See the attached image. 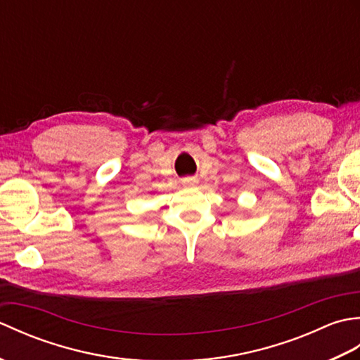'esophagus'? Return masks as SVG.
Returning <instances> with one entry per match:
<instances>
[{
    "instance_id": "obj_1",
    "label": "esophagus",
    "mask_w": 360,
    "mask_h": 360,
    "mask_svg": "<svg viewBox=\"0 0 360 360\" xmlns=\"http://www.w3.org/2000/svg\"><path fill=\"white\" fill-rule=\"evenodd\" d=\"M181 182H182V184H184V186L192 187V186H196V184H198V179H196V178H192V176H187V178L182 179Z\"/></svg>"
}]
</instances>
